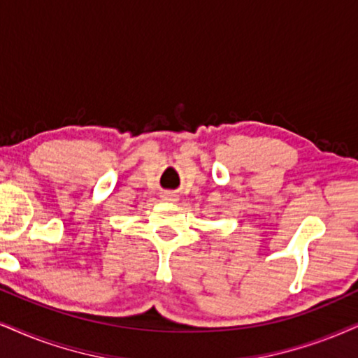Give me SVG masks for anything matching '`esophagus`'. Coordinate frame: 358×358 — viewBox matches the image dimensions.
<instances>
[{"mask_svg":"<svg viewBox=\"0 0 358 358\" xmlns=\"http://www.w3.org/2000/svg\"><path fill=\"white\" fill-rule=\"evenodd\" d=\"M164 200H166V201H176V198H175V194L165 193V194H164Z\"/></svg>","mask_w":358,"mask_h":358,"instance_id":"esophagus-1","label":"esophagus"}]
</instances>
